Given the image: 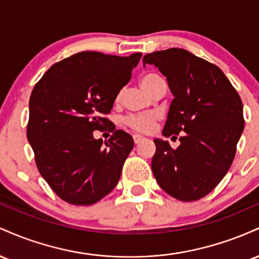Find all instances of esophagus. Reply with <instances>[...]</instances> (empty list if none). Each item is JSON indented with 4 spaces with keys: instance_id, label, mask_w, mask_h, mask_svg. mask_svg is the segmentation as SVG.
Here are the masks:
<instances>
[{
    "instance_id": "obj_1",
    "label": "esophagus",
    "mask_w": 259,
    "mask_h": 259,
    "mask_svg": "<svg viewBox=\"0 0 259 259\" xmlns=\"http://www.w3.org/2000/svg\"><path fill=\"white\" fill-rule=\"evenodd\" d=\"M133 139H134V142H135L136 145L140 144V142H141V141H144V140H145L144 136H141V135H138V134H135V135L133 136Z\"/></svg>"
}]
</instances>
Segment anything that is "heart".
Here are the masks:
<instances>
[{"instance_id": "b5f03b06", "label": "heart", "mask_w": 259, "mask_h": 259, "mask_svg": "<svg viewBox=\"0 0 259 259\" xmlns=\"http://www.w3.org/2000/svg\"><path fill=\"white\" fill-rule=\"evenodd\" d=\"M162 78L153 73H147L145 75L141 76L140 79V84H141L142 89L146 90L150 94L151 89L153 88L157 82L160 81ZM119 95L117 96V101L119 100ZM157 120V114L154 113H146V114H133L125 118V124L127 126L132 127L133 130L139 133H148L154 127Z\"/></svg>"}]
</instances>
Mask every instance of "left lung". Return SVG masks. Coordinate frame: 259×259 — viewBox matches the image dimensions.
<instances>
[{"label": "left lung", "instance_id": "1", "mask_svg": "<svg viewBox=\"0 0 259 259\" xmlns=\"http://www.w3.org/2000/svg\"><path fill=\"white\" fill-rule=\"evenodd\" d=\"M142 62L158 68L174 96L162 134L181 135L177 150L168 141L153 140L154 178L177 200H200L233 163L245 125L241 99L221 68L186 50L148 53Z\"/></svg>", "mask_w": 259, "mask_h": 259}]
</instances>
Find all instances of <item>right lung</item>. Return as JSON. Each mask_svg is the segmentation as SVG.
<instances>
[{
	"mask_svg": "<svg viewBox=\"0 0 259 259\" xmlns=\"http://www.w3.org/2000/svg\"><path fill=\"white\" fill-rule=\"evenodd\" d=\"M141 56L75 53L53 64L31 92L28 141L40 174L68 203H96L119 181L133 138L115 130L103 147L94 132L109 124L102 115L111 112Z\"/></svg>",
	"mask_w": 259,
	"mask_h": 259,
	"instance_id": "1",
	"label": "right lung"
}]
</instances>
